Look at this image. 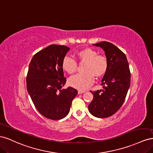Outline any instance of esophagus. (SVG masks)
Instances as JSON below:
<instances>
[{
    "label": "esophagus",
    "mask_w": 153,
    "mask_h": 153,
    "mask_svg": "<svg viewBox=\"0 0 153 153\" xmlns=\"http://www.w3.org/2000/svg\"><path fill=\"white\" fill-rule=\"evenodd\" d=\"M85 92V91H81V90L78 91V94H83Z\"/></svg>",
    "instance_id": "34e87169"
}]
</instances>
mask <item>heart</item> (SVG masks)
I'll return each mask as SVG.
<instances>
[{
    "label": "heart",
    "mask_w": 153,
    "mask_h": 153,
    "mask_svg": "<svg viewBox=\"0 0 153 153\" xmlns=\"http://www.w3.org/2000/svg\"><path fill=\"white\" fill-rule=\"evenodd\" d=\"M77 57L86 62L83 73L77 74L72 76L68 80L71 86L79 90H85L93 84L94 76L101 77L108 71V62L106 56L99 55L98 52L90 48H86L77 52ZM62 68L69 74L75 72L77 70V62L75 59L65 56L62 61Z\"/></svg>",
    "instance_id": "1"
}]
</instances>
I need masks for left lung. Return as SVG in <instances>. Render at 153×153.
Wrapping results in <instances>:
<instances>
[{
    "instance_id": "obj_1",
    "label": "left lung",
    "mask_w": 153,
    "mask_h": 153,
    "mask_svg": "<svg viewBox=\"0 0 153 153\" xmlns=\"http://www.w3.org/2000/svg\"><path fill=\"white\" fill-rule=\"evenodd\" d=\"M93 45L104 51L108 68L102 79L103 89L90 91L94 98L88 110L96 117L105 118L114 114L123 105L130 86L131 74L126 56L117 47L108 42Z\"/></svg>"
}]
</instances>
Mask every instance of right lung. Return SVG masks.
Here are the masks:
<instances>
[{"label":"right lung","mask_w":153,"mask_h":153,"mask_svg":"<svg viewBox=\"0 0 153 153\" xmlns=\"http://www.w3.org/2000/svg\"><path fill=\"white\" fill-rule=\"evenodd\" d=\"M70 48L51 45L34 55L29 65L27 90L37 110L51 120H60L70 111L77 90L65 89L62 61Z\"/></svg>","instance_id":"1"}]
</instances>
